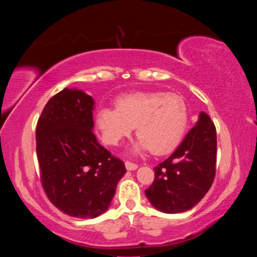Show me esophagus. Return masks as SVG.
Wrapping results in <instances>:
<instances>
[{"instance_id": "obj_1", "label": "esophagus", "mask_w": 257, "mask_h": 257, "mask_svg": "<svg viewBox=\"0 0 257 257\" xmlns=\"http://www.w3.org/2000/svg\"><path fill=\"white\" fill-rule=\"evenodd\" d=\"M124 164H125V168H127V170H136L138 168V165L136 163L130 162V161H125Z\"/></svg>"}]
</instances>
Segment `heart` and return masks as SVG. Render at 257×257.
<instances>
[{"label": "heart", "mask_w": 257, "mask_h": 257, "mask_svg": "<svg viewBox=\"0 0 257 257\" xmlns=\"http://www.w3.org/2000/svg\"><path fill=\"white\" fill-rule=\"evenodd\" d=\"M115 105L99 107L95 116L106 145H118L136 125L137 150L164 154L178 145L187 127L186 103L175 93L137 92L119 97Z\"/></svg>", "instance_id": "b5f03b06"}]
</instances>
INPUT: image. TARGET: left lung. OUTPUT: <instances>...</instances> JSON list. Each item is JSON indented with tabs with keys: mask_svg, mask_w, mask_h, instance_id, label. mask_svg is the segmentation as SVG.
I'll list each match as a JSON object with an SVG mask.
<instances>
[{
	"mask_svg": "<svg viewBox=\"0 0 257 257\" xmlns=\"http://www.w3.org/2000/svg\"><path fill=\"white\" fill-rule=\"evenodd\" d=\"M215 164L216 129L210 116L202 112L177 150L154 168L155 178L145 190L146 196L162 212L188 211L211 188Z\"/></svg>",
	"mask_w": 257,
	"mask_h": 257,
	"instance_id": "8db88e82",
	"label": "left lung"
}]
</instances>
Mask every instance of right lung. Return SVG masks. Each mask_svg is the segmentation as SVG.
<instances>
[{"instance_id": "obj_1", "label": "right lung", "mask_w": 257, "mask_h": 257, "mask_svg": "<svg viewBox=\"0 0 257 257\" xmlns=\"http://www.w3.org/2000/svg\"><path fill=\"white\" fill-rule=\"evenodd\" d=\"M93 105L82 90L64 88L46 103L36 128L43 189L55 207L80 219L107 210L125 173L123 161L92 132Z\"/></svg>"}]
</instances>
